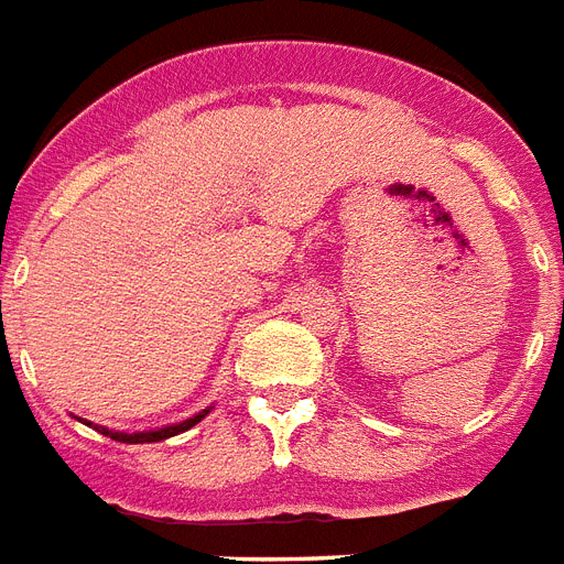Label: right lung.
Here are the masks:
<instances>
[{
	"instance_id": "obj_1",
	"label": "right lung",
	"mask_w": 564,
	"mask_h": 564,
	"mask_svg": "<svg viewBox=\"0 0 564 564\" xmlns=\"http://www.w3.org/2000/svg\"><path fill=\"white\" fill-rule=\"evenodd\" d=\"M206 413H209V410H200V413H195L192 419H183V422H177V425L154 427V431H137V434H124V431H110V427H98V425L96 431L104 436H110V440H116V443H160V440H169V436H177L183 434V431H188V427H195ZM87 425H93V422H87Z\"/></svg>"
}]
</instances>
